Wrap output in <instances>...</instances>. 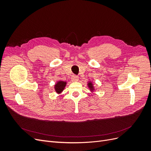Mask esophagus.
I'll return each instance as SVG.
<instances>
[{
    "label": "esophagus",
    "mask_w": 151,
    "mask_h": 151,
    "mask_svg": "<svg viewBox=\"0 0 151 151\" xmlns=\"http://www.w3.org/2000/svg\"><path fill=\"white\" fill-rule=\"evenodd\" d=\"M71 79L72 81H74V82L77 81L79 80V77L77 76H76V75H73L71 77Z\"/></svg>",
    "instance_id": "1"
}]
</instances>
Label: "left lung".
<instances>
[{"label": "left lung", "instance_id": "8db88e82", "mask_svg": "<svg viewBox=\"0 0 151 151\" xmlns=\"http://www.w3.org/2000/svg\"><path fill=\"white\" fill-rule=\"evenodd\" d=\"M88 86L89 87V88L90 89V91H93L94 90V86H93L92 82H89L88 84Z\"/></svg>", "mask_w": 151, "mask_h": 151}]
</instances>
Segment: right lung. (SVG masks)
Here are the masks:
<instances>
[{
    "label": "right lung",
    "instance_id": "right-lung-1",
    "mask_svg": "<svg viewBox=\"0 0 151 151\" xmlns=\"http://www.w3.org/2000/svg\"><path fill=\"white\" fill-rule=\"evenodd\" d=\"M66 84H67L66 82L62 81H58L57 83L55 84V87H54L55 90L57 93L58 94L61 93L63 91V89H64V88H65Z\"/></svg>",
    "mask_w": 151,
    "mask_h": 151
}]
</instances>
